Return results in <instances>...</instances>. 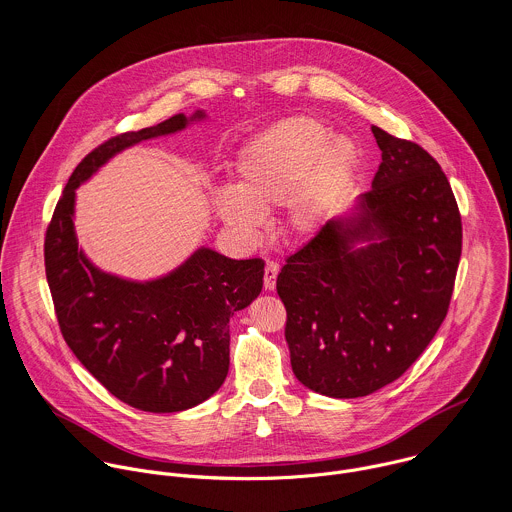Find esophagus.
<instances>
[{
	"label": "esophagus",
	"mask_w": 512,
	"mask_h": 512,
	"mask_svg": "<svg viewBox=\"0 0 512 512\" xmlns=\"http://www.w3.org/2000/svg\"><path fill=\"white\" fill-rule=\"evenodd\" d=\"M278 272H280V266L276 262H268L266 268H264V288L268 292H272L276 288V278H278Z\"/></svg>",
	"instance_id": "esophagus-1"
}]
</instances>
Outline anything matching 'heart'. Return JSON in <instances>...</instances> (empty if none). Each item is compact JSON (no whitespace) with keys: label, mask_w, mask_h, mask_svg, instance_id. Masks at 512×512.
Returning a JSON list of instances; mask_svg holds the SVG:
<instances>
[{"label":"heart","mask_w":512,"mask_h":512,"mask_svg":"<svg viewBox=\"0 0 512 512\" xmlns=\"http://www.w3.org/2000/svg\"><path fill=\"white\" fill-rule=\"evenodd\" d=\"M359 163L355 142L311 116L278 122L240 149L236 189L215 193L219 219L242 238H256L264 217L288 205L290 232L307 238L327 220L329 209Z\"/></svg>","instance_id":"obj_1"}]
</instances>
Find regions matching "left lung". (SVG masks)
Listing matches in <instances>:
<instances>
[{
	"mask_svg": "<svg viewBox=\"0 0 512 512\" xmlns=\"http://www.w3.org/2000/svg\"><path fill=\"white\" fill-rule=\"evenodd\" d=\"M372 134L382 161L357 213L323 224L276 282L293 374L331 398L372 394L416 363L447 315L461 258V215L438 161Z\"/></svg>",
	"mask_w": 512,
	"mask_h": 512,
	"instance_id": "obj_1",
	"label": "left lung"
}]
</instances>
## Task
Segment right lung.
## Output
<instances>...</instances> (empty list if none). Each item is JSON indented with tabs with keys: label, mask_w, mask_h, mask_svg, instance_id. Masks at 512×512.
Segmentation results:
<instances>
[{
	"label": "right lung",
	"mask_w": 512,
	"mask_h": 512,
	"mask_svg": "<svg viewBox=\"0 0 512 512\" xmlns=\"http://www.w3.org/2000/svg\"><path fill=\"white\" fill-rule=\"evenodd\" d=\"M187 124L177 114L92 149L76 165L45 234L47 282L74 357L118 400L153 414L193 408L222 386L228 321L262 292L264 260H230L199 248L175 272L146 284L104 274L78 250L74 189L118 151Z\"/></svg>",
	"instance_id": "1"
}]
</instances>
